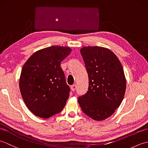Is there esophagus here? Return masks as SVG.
Returning <instances> with one entry per match:
<instances>
[{
    "label": "esophagus",
    "mask_w": 148,
    "mask_h": 148,
    "mask_svg": "<svg viewBox=\"0 0 148 148\" xmlns=\"http://www.w3.org/2000/svg\"><path fill=\"white\" fill-rule=\"evenodd\" d=\"M71 90L72 91V92H74V91L76 90V84H73V85L71 86Z\"/></svg>",
    "instance_id": "esophagus-1"
}]
</instances>
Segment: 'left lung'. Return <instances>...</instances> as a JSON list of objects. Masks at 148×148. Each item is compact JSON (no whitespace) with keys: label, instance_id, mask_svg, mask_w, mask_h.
<instances>
[{"label":"left lung","instance_id":"left-lung-1","mask_svg":"<svg viewBox=\"0 0 148 148\" xmlns=\"http://www.w3.org/2000/svg\"><path fill=\"white\" fill-rule=\"evenodd\" d=\"M88 75V89L78 98L83 112L95 121L110 117L120 106L126 91L121 64L111 50L85 46L80 50Z\"/></svg>","mask_w":148,"mask_h":148}]
</instances>
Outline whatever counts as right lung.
I'll return each instance as SVG.
<instances>
[{
  "mask_svg": "<svg viewBox=\"0 0 148 148\" xmlns=\"http://www.w3.org/2000/svg\"><path fill=\"white\" fill-rule=\"evenodd\" d=\"M71 51L69 47H48L33 53L25 63L19 86L25 103L34 115L46 119L64 109L70 88L60 64Z\"/></svg>",
  "mask_w": 148,
  "mask_h": 148,
  "instance_id": "right-lung-1",
  "label": "right lung"
}]
</instances>
